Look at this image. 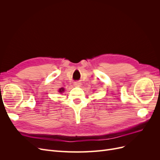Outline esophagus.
I'll list each match as a JSON object with an SVG mask.
<instances>
[{
    "instance_id": "esophagus-1",
    "label": "esophagus",
    "mask_w": 160,
    "mask_h": 160,
    "mask_svg": "<svg viewBox=\"0 0 160 160\" xmlns=\"http://www.w3.org/2000/svg\"><path fill=\"white\" fill-rule=\"evenodd\" d=\"M74 85H75V86H81V83L80 81H75V82H74Z\"/></svg>"
}]
</instances>
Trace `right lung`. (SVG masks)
<instances>
[{
  "label": "right lung",
  "instance_id": "add662e5",
  "mask_svg": "<svg viewBox=\"0 0 160 160\" xmlns=\"http://www.w3.org/2000/svg\"><path fill=\"white\" fill-rule=\"evenodd\" d=\"M60 93H61V92H62V91H64V89L63 88H61L60 89H59V91Z\"/></svg>",
  "mask_w": 160,
  "mask_h": 160
}]
</instances>
